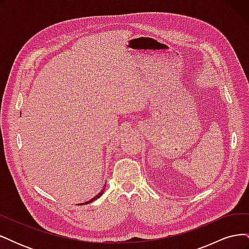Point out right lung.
Masks as SVG:
<instances>
[{
  "label": "right lung",
  "instance_id": "add662e5",
  "mask_svg": "<svg viewBox=\"0 0 249 249\" xmlns=\"http://www.w3.org/2000/svg\"><path fill=\"white\" fill-rule=\"evenodd\" d=\"M107 183V182H106ZM105 188H106V185H105L104 187H103V189H102V191L99 193V194H97L96 195V196H94L93 198H91V199H90V200H88V201H86V202H83V203H80V205H87V203H90V202H92L93 200H95V199H97V198H99V197H101L102 196V195H103V192H104V190H105Z\"/></svg>",
  "mask_w": 249,
  "mask_h": 249
}]
</instances>
